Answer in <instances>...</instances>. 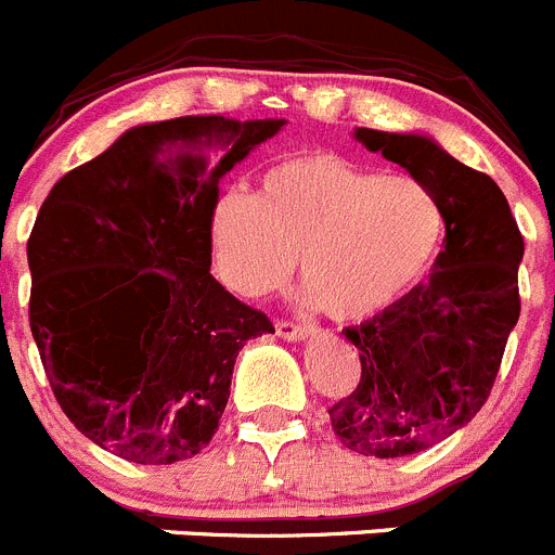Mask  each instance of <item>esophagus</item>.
Masks as SVG:
<instances>
[{
  "instance_id": "1",
  "label": "esophagus",
  "mask_w": 555,
  "mask_h": 555,
  "mask_svg": "<svg viewBox=\"0 0 555 555\" xmlns=\"http://www.w3.org/2000/svg\"><path fill=\"white\" fill-rule=\"evenodd\" d=\"M274 330H278V335L286 340H305L313 335V327H308V324H294V322H278L274 324Z\"/></svg>"
}]
</instances>
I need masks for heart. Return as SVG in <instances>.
<instances>
[{
    "instance_id": "b5f03b06",
    "label": "heart",
    "mask_w": 555,
    "mask_h": 555,
    "mask_svg": "<svg viewBox=\"0 0 555 555\" xmlns=\"http://www.w3.org/2000/svg\"><path fill=\"white\" fill-rule=\"evenodd\" d=\"M208 236L222 281L242 297L305 288L340 322H363L413 292L446 238V211L413 176H385L327 151L274 162L256 195L211 203Z\"/></svg>"
}]
</instances>
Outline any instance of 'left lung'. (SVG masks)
<instances>
[{
	"instance_id": "1",
	"label": "left lung",
	"mask_w": 555,
	"mask_h": 555,
	"mask_svg": "<svg viewBox=\"0 0 555 555\" xmlns=\"http://www.w3.org/2000/svg\"><path fill=\"white\" fill-rule=\"evenodd\" d=\"M354 140L424 181L446 211L429 281L344 330L360 383L330 406L335 435L363 456L421 454L474 421L520 319L522 236L501 186L418 131L354 129Z\"/></svg>"
}]
</instances>
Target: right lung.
<instances>
[{"label": "right lung", "instance_id": "right-lung-1", "mask_svg": "<svg viewBox=\"0 0 555 555\" xmlns=\"http://www.w3.org/2000/svg\"><path fill=\"white\" fill-rule=\"evenodd\" d=\"M286 120L142 124L52 186L27 242L29 327L63 413L137 465L215 437L233 363L272 322L211 278L220 178Z\"/></svg>", "mask_w": 555, "mask_h": 555}]
</instances>
